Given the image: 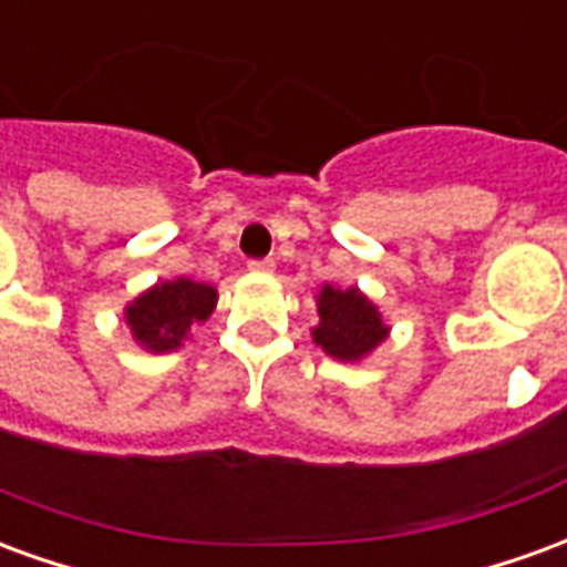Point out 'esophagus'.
<instances>
[{"instance_id":"34e87169","label":"esophagus","mask_w":567,"mask_h":567,"mask_svg":"<svg viewBox=\"0 0 567 567\" xmlns=\"http://www.w3.org/2000/svg\"><path fill=\"white\" fill-rule=\"evenodd\" d=\"M248 270H251V272H272V270H276V264H272V258L248 260Z\"/></svg>"}]
</instances>
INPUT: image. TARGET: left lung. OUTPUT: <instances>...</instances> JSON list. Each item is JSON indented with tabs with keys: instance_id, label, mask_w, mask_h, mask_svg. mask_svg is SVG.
<instances>
[{
	"instance_id": "left-lung-1",
	"label": "left lung",
	"mask_w": 567,
	"mask_h": 567,
	"mask_svg": "<svg viewBox=\"0 0 567 567\" xmlns=\"http://www.w3.org/2000/svg\"><path fill=\"white\" fill-rule=\"evenodd\" d=\"M319 324L312 328V340L337 361H361L389 337V324L382 321L377 303L358 288H333L319 291Z\"/></svg>"
}]
</instances>
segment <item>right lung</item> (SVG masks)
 <instances>
[{
    "mask_svg": "<svg viewBox=\"0 0 567 567\" xmlns=\"http://www.w3.org/2000/svg\"><path fill=\"white\" fill-rule=\"evenodd\" d=\"M218 303V291L206 282H194L178 276L173 282H157L148 291H142L133 303L124 309L133 340L154 355L173 352L187 340L194 324L209 319Z\"/></svg>",
    "mask_w": 567,
    "mask_h": 567,
    "instance_id": "add662e5",
    "label": "right lung"
}]
</instances>
